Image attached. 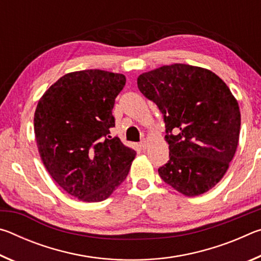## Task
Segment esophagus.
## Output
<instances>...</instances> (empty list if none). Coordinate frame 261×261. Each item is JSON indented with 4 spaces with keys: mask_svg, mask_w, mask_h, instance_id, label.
Segmentation results:
<instances>
[{
    "mask_svg": "<svg viewBox=\"0 0 261 261\" xmlns=\"http://www.w3.org/2000/svg\"><path fill=\"white\" fill-rule=\"evenodd\" d=\"M140 147L143 148V149H146V147H147V141H146V139L145 138H143L140 140Z\"/></svg>",
    "mask_w": 261,
    "mask_h": 261,
    "instance_id": "esophagus-1",
    "label": "esophagus"
}]
</instances>
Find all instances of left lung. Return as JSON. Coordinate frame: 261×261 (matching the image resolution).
I'll list each match as a JSON object with an SVG mask.
<instances>
[{"label":"left lung","mask_w":261,"mask_h":261,"mask_svg":"<svg viewBox=\"0 0 261 261\" xmlns=\"http://www.w3.org/2000/svg\"><path fill=\"white\" fill-rule=\"evenodd\" d=\"M137 84L165 122L169 160L159 168L160 177L189 197L215 187L241 130L240 107L226 83L210 70L178 63L140 74Z\"/></svg>","instance_id":"left-lung-1"}]
</instances>
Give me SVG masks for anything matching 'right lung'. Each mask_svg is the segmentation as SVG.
Here are the masks:
<instances>
[{"instance_id":"obj_1","label":"right lung","mask_w":261,"mask_h":261,"mask_svg":"<svg viewBox=\"0 0 261 261\" xmlns=\"http://www.w3.org/2000/svg\"><path fill=\"white\" fill-rule=\"evenodd\" d=\"M125 76L103 70L64 74L38 102L34 134L48 173L79 200L102 201L126 178L136 151L112 137Z\"/></svg>"}]
</instances>
